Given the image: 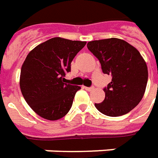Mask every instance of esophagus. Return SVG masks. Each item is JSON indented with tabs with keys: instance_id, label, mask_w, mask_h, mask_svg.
<instances>
[{
	"instance_id": "esophagus-1",
	"label": "esophagus",
	"mask_w": 158,
	"mask_h": 158,
	"mask_svg": "<svg viewBox=\"0 0 158 158\" xmlns=\"http://www.w3.org/2000/svg\"><path fill=\"white\" fill-rule=\"evenodd\" d=\"M85 89L88 91H91L94 89V87H85Z\"/></svg>"
}]
</instances>
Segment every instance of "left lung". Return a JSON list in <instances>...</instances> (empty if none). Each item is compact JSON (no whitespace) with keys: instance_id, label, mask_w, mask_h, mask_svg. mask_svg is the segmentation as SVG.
<instances>
[{"instance_id":"obj_1","label":"left lung","mask_w":158,"mask_h":158,"mask_svg":"<svg viewBox=\"0 0 158 158\" xmlns=\"http://www.w3.org/2000/svg\"><path fill=\"white\" fill-rule=\"evenodd\" d=\"M97 57L102 72L112 76L104 89L105 99L94 106L102 114L118 117L129 113L142 100L148 81V69L139 52L125 40L111 38L87 44Z\"/></svg>"}]
</instances>
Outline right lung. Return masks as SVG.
I'll return each instance as SVG.
<instances>
[{
    "instance_id": "obj_1",
    "label": "right lung",
    "mask_w": 158,
    "mask_h": 158,
    "mask_svg": "<svg viewBox=\"0 0 158 158\" xmlns=\"http://www.w3.org/2000/svg\"><path fill=\"white\" fill-rule=\"evenodd\" d=\"M85 41L52 38L28 53L20 71L19 87L27 103L40 117L56 120L68 114L81 87L65 83L70 64Z\"/></svg>"
}]
</instances>
